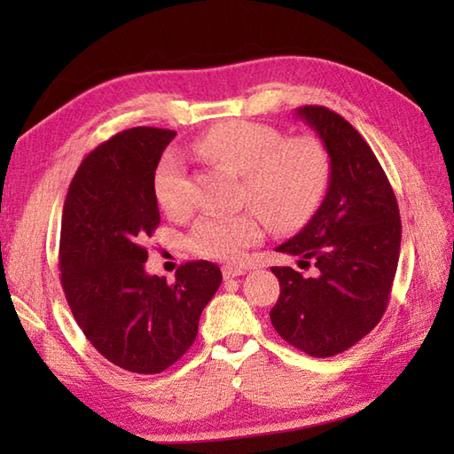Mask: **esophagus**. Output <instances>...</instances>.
I'll return each mask as SVG.
<instances>
[{"instance_id":"1","label":"esophagus","mask_w":454,"mask_h":454,"mask_svg":"<svg viewBox=\"0 0 454 454\" xmlns=\"http://www.w3.org/2000/svg\"><path fill=\"white\" fill-rule=\"evenodd\" d=\"M246 273V267L242 265H224L222 267V275H224V278H234V277H239Z\"/></svg>"}]
</instances>
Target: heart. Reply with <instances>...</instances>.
Instances as JSON below:
<instances>
[{
	"instance_id": "heart-1",
	"label": "heart",
	"mask_w": 454,
	"mask_h": 454,
	"mask_svg": "<svg viewBox=\"0 0 454 454\" xmlns=\"http://www.w3.org/2000/svg\"><path fill=\"white\" fill-rule=\"evenodd\" d=\"M195 152L242 176L239 197L254 208L238 215L200 216L187 236L197 255L234 262L262 239L263 220L275 232H291L310 218L330 183V156L312 137L285 138L273 127L228 121L208 129ZM153 195L169 216L189 210L187 173L176 156H166L153 173Z\"/></svg>"
}]
</instances>
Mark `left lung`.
<instances>
[{"label": "left lung", "instance_id": "1", "mask_svg": "<svg viewBox=\"0 0 454 454\" xmlns=\"http://www.w3.org/2000/svg\"><path fill=\"white\" fill-rule=\"evenodd\" d=\"M296 117L324 142L332 171L320 208L277 247L316 271L304 277L293 267H271L281 294L269 316L296 349L333 356L363 340L387 310L402 222L387 173L349 122L320 105L298 107Z\"/></svg>", "mask_w": 454, "mask_h": 454}]
</instances>
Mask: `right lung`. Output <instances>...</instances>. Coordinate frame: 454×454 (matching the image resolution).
Wrapping results in <instances>:
<instances>
[{
	"label": "right lung",
	"instance_id": "add662e5",
	"mask_svg": "<svg viewBox=\"0 0 454 454\" xmlns=\"http://www.w3.org/2000/svg\"><path fill=\"white\" fill-rule=\"evenodd\" d=\"M173 138L138 127L103 142L75 171L62 212L60 277L75 322L105 359L140 374L187 353L222 283L210 262L181 265L171 285L144 269V239L160 224L153 173Z\"/></svg>",
	"mask_w": 454,
	"mask_h": 454
}]
</instances>
